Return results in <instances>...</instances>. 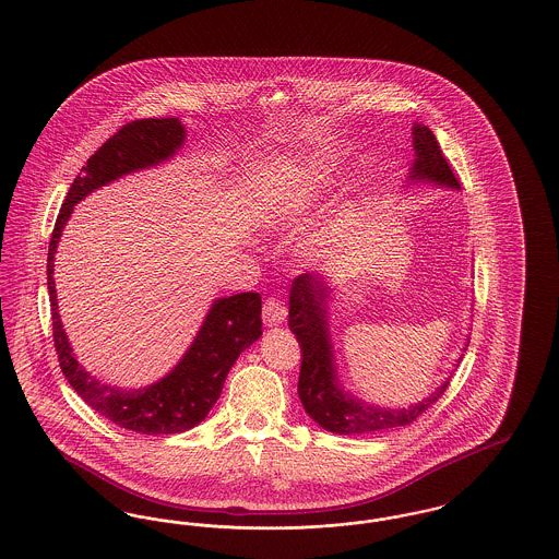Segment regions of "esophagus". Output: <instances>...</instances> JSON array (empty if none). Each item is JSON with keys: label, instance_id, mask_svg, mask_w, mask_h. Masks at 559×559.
<instances>
[{"label": "esophagus", "instance_id": "esophagus-1", "mask_svg": "<svg viewBox=\"0 0 559 559\" xmlns=\"http://www.w3.org/2000/svg\"><path fill=\"white\" fill-rule=\"evenodd\" d=\"M264 322H266L267 326H276V324H281V322H285L287 319V308L283 306V301L281 299H276V297H267L266 301H264Z\"/></svg>", "mask_w": 559, "mask_h": 559}]
</instances>
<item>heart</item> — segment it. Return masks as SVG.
<instances>
[{
  "label": "heart",
  "mask_w": 559,
  "mask_h": 559,
  "mask_svg": "<svg viewBox=\"0 0 559 559\" xmlns=\"http://www.w3.org/2000/svg\"><path fill=\"white\" fill-rule=\"evenodd\" d=\"M326 163L319 157H289L270 163L251 190V217L264 226L297 217L326 185Z\"/></svg>",
  "instance_id": "b5f03b06"
}]
</instances>
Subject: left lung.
Segmentation results:
<instances>
[{
  "label": "left lung",
  "mask_w": 559,
  "mask_h": 559,
  "mask_svg": "<svg viewBox=\"0 0 559 559\" xmlns=\"http://www.w3.org/2000/svg\"><path fill=\"white\" fill-rule=\"evenodd\" d=\"M413 146L415 163L411 167V180L436 182L438 187L461 188L436 135L429 128L415 123ZM329 295L331 287L320 274H299L293 281L289 295V329L295 333L301 347V371L297 392L306 413L320 427L344 436L381 433L411 426L447 392V388L451 385L452 372L436 392H431V396L408 408H381L352 399L342 390L333 362V347L326 326Z\"/></svg>",
  "instance_id": "1"
}]
</instances>
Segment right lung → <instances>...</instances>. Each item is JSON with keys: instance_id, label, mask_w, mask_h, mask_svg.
Here are the masks:
<instances>
[{"instance_id": "obj_1", "label": "right lung", "mask_w": 559, "mask_h": 559, "mask_svg": "<svg viewBox=\"0 0 559 559\" xmlns=\"http://www.w3.org/2000/svg\"><path fill=\"white\" fill-rule=\"evenodd\" d=\"M185 133L182 123L176 117L135 119L112 133L81 167L80 176L69 188L56 217L48 249L53 347L62 374L83 402L107 417L108 421L146 436L180 433L199 426L207 417L240 352L262 335L260 293H237L215 299L197 340L174 371L144 390H119L100 383L96 377L83 371L73 356L58 317L52 276L53 253L75 203H80L92 190L105 187L126 174L159 165L160 160L174 157L185 142Z\"/></svg>"}]
</instances>
